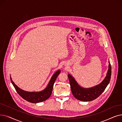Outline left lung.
<instances>
[{
  "mask_svg": "<svg viewBox=\"0 0 122 122\" xmlns=\"http://www.w3.org/2000/svg\"><path fill=\"white\" fill-rule=\"evenodd\" d=\"M108 72L103 80L99 85L91 88H84L81 86L75 79L68 74V78L71 88V92L74 97L79 100L82 101H90L97 98L105 89L110 82L111 76V66L109 61Z\"/></svg>",
  "mask_w": 122,
  "mask_h": 122,
  "instance_id": "obj_1",
  "label": "left lung"
}]
</instances>
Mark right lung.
I'll return each instance as SVG.
<instances>
[{
  "label": "right lung",
  "instance_id": "add662e5",
  "mask_svg": "<svg viewBox=\"0 0 122 122\" xmlns=\"http://www.w3.org/2000/svg\"><path fill=\"white\" fill-rule=\"evenodd\" d=\"M60 72L61 71L60 70H57L51 77L46 87L43 89V91L39 92H29L22 90V89L18 87V86L16 85L15 83L13 81L11 76L10 80L17 93L23 99L28 102H31V103H36L45 101L50 97L52 92L54 82Z\"/></svg>",
  "mask_w": 122,
  "mask_h": 122
}]
</instances>
